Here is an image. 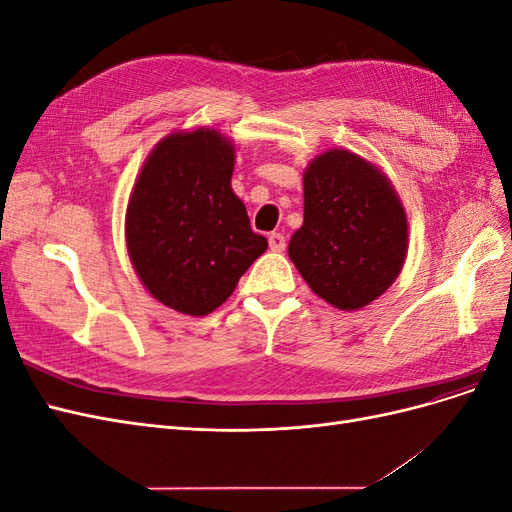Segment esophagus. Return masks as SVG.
<instances>
[{
  "mask_svg": "<svg viewBox=\"0 0 512 512\" xmlns=\"http://www.w3.org/2000/svg\"><path fill=\"white\" fill-rule=\"evenodd\" d=\"M269 247H271V252H284L286 237L282 235V232H271V235H269Z\"/></svg>",
  "mask_w": 512,
  "mask_h": 512,
  "instance_id": "34e87169",
  "label": "esophagus"
}]
</instances>
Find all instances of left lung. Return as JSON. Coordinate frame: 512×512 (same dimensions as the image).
<instances>
[{
	"label": "left lung",
	"instance_id": "left-lung-1",
	"mask_svg": "<svg viewBox=\"0 0 512 512\" xmlns=\"http://www.w3.org/2000/svg\"><path fill=\"white\" fill-rule=\"evenodd\" d=\"M303 226L288 256L320 299L361 309L404 267L408 222L384 173L348 149L320 153L303 177Z\"/></svg>",
	"mask_w": 512,
	"mask_h": 512
}]
</instances>
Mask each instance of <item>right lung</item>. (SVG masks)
<instances>
[{
  "instance_id": "1",
  "label": "right lung",
  "mask_w": 512,
  "mask_h": 512,
  "mask_svg": "<svg viewBox=\"0 0 512 512\" xmlns=\"http://www.w3.org/2000/svg\"><path fill=\"white\" fill-rule=\"evenodd\" d=\"M235 147L218 130L175 132L153 147L126 211L136 275L160 303L188 316L220 307L265 254L230 188Z\"/></svg>"
}]
</instances>
